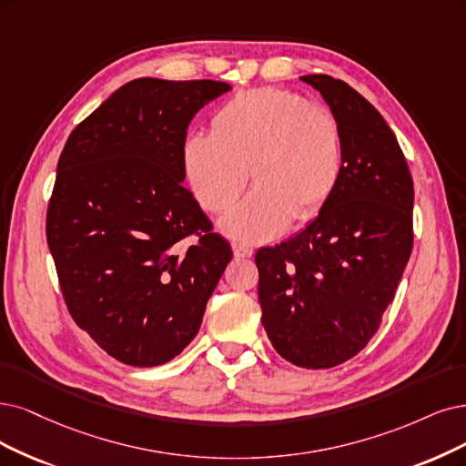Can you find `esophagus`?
Returning <instances> with one entry per match:
<instances>
[{"mask_svg": "<svg viewBox=\"0 0 466 466\" xmlns=\"http://www.w3.org/2000/svg\"><path fill=\"white\" fill-rule=\"evenodd\" d=\"M232 249H234V255L238 257V259H249V257L253 255V249H249L246 246H239V244H234Z\"/></svg>", "mask_w": 466, "mask_h": 466, "instance_id": "esophagus-1", "label": "esophagus"}]
</instances>
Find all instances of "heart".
Here are the masks:
<instances>
[{
  "label": "heart",
  "instance_id": "heart-1",
  "mask_svg": "<svg viewBox=\"0 0 466 466\" xmlns=\"http://www.w3.org/2000/svg\"><path fill=\"white\" fill-rule=\"evenodd\" d=\"M341 170L336 116L280 88L236 94L215 111L211 132L189 134L182 144L184 178L207 211H227L251 172L257 184L220 220L222 232L244 244L282 236L294 218H315Z\"/></svg>",
  "mask_w": 466,
  "mask_h": 466
}]
</instances>
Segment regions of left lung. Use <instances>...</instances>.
I'll use <instances>...</instances> for the list:
<instances>
[{"label":"left lung","instance_id":"8db88e82","mask_svg":"<svg viewBox=\"0 0 466 466\" xmlns=\"http://www.w3.org/2000/svg\"><path fill=\"white\" fill-rule=\"evenodd\" d=\"M301 80L336 116L343 170L307 228L257 251L261 322L286 360L332 369L363 350L380 326L412 249L415 189L384 116L329 75Z\"/></svg>","mask_w":466,"mask_h":466}]
</instances>
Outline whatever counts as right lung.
<instances>
[{"instance_id": "add662e5", "label": "right lung", "mask_w": 466, "mask_h": 466, "mask_svg": "<svg viewBox=\"0 0 466 466\" xmlns=\"http://www.w3.org/2000/svg\"><path fill=\"white\" fill-rule=\"evenodd\" d=\"M228 90L215 80H132L63 147L47 246L68 313L125 365L157 367L182 353L232 259L182 184L187 125Z\"/></svg>"}]
</instances>
